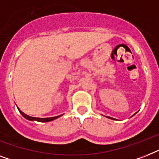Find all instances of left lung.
<instances>
[{
	"label": "left lung",
	"mask_w": 159,
	"mask_h": 159,
	"mask_svg": "<svg viewBox=\"0 0 159 159\" xmlns=\"http://www.w3.org/2000/svg\"><path fill=\"white\" fill-rule=\"evenodd\" d=\"M136 113H137V112H136ZM135 113V114H136ZM135 114H134L133 116H134V115H135ZM106 117H107V118H109V119H111V120H116V119H114V118H111V117H110V116H106Z\"/></svg>",
	"instance_id": "left-lung-1"
}]
</instances>
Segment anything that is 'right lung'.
Segmentation results:
<instances>
[{"mask_svg": "<svg viewBox=\"0 0 159 159\" xmlns=\"http://www.w3.org/2000/svg\"><path fill=\"white\" fill-rule=\"evenodd\" d=\"M18 108V107H17ZM19 111H20V113L22 115V116L25 117V119L29 120H31V121H38V122H49V121H52L55 119L58 118L60 116H62V115H60V116H54V117H48V118H38V117H31V116H28V115H26L23 112V111H21L20 109L18 108Z\"/></svg>", "mask_w": 159, "mask_h": 159, "instance_id": "add662e5", "label": "right lung"}]
</instances>
